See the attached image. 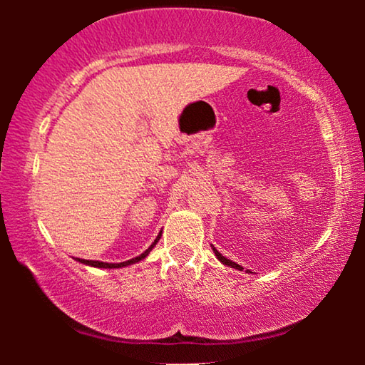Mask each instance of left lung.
<instances>
[{
  "instance_id": "left-lung-1",
  "label": "left lung",
  "mask_w": 365,
  "mask_h": 365,
  "mask_svg": "<svg viewBox=\"0 0 365 365\" xmlns=\"http://www.w3.org/2000/svg\"><path fill=\"white\" fill-rule=\"evenodd\" d=\"M212 251H214V254H216V257L219 259V261H221L222 264H226V266H231V267H234V269H239V271H241V269H242L241 266H239V264H236V262H232V261H229V259H227V257H224V256H222V254H221V252H219L216 247H212Z\"/></svg>"
}]
</instances>
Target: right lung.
<instances>
[{"label": "right lung", "instance_id": "1", "mask_svg": "<svg viewBox=\"0 0 365 365\" xmlns=\"http://www.w3.org/2000/svg\"><path fill=\"white\" fill-rule=\"evenodd\" d=\"M159 237H161V234H159V236L154 239V242L151 244V246H149L146 251H144L141 256H138V257H134V259H129V261H124V262H119V264H108V262H101V261H86V259H78L79 262H83V264H88V266H93V267H104V269H116V267H124V266H129V264H134V262H139L141 261V259H144L148 256L149 252H151V249L156 246V242L159 241Z\"/></svg>", "mask_w": 365, "mask_h": 365}]
</instances>
